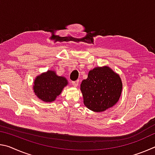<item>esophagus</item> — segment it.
<instances>
[{"mask_svg":"<svg viewBox=\"0 0 155 155\" xmlns=\"http://www.w3.org/2000/svg\"><path fill=\"white\" fill-rule=\"evenodd\" d=\"M72 85L74 87H77V86L78 85V84H79V81L78 80H77L75 81H72Z\"/></svg>","mask_w":155,"mask_h":155,"instance_id":"1","label":"esophagus"}]
</instances>
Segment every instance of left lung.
I'll use <instances>...</instances> for the list:
<instances>
[{
    "mask_svg": "<svg viewBox=\"0 0 155 155\" xmlns=\"http://www.w3.org/2000/svg\"><path fill=\"white\" fill-rule=\"evenodd\" d=\"M83 103L89 109L103 112L114 107L120 98L122 82L120 75L107 65L90 70L81 84Z\"/></svg>",
    "mask_w": 155,
    "mask_h": 155,
    "instance_id": "left-lung-1",
    "label": "left lung"
}]
</instances>
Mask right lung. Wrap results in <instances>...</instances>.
<instances>
[{
  "label": "right lung",
  "mask_w": 155,
  "mask_h": 155,
  "mask_svg": "<svg viewBox=\"0 0 155 155\" xmlns=\"http://www.w3.org/2000/svg\"><path fill=\"white\" fill-rule=\"evenodd\" d=\"M68 85L67 78L58 76L56 71L49 70L35 77L33 90L38 98L45 103H51Z\"/></svg>",
  "instance_id": "right-lung-1"
}]
</instances>
